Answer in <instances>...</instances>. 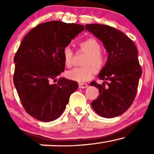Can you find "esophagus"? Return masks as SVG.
Instances as JSON below:
<instances>
[{
	"instance_id": "34e87169",
	"label": "esophagus",
	"mask_w": 154,
	"mask_h": 154,
	"mask_svg": "<svg viewBox=\"0 0 154 154\" xmlns=\"http://www.w3.org/2000/svg\"><path fill=\"white\" fill-rule=\"evenodd\" d=\"M88 85H87V84H85V83H81V84H79V88H83V89H84V88H88Z\"/></svg>"
}]
</instances>
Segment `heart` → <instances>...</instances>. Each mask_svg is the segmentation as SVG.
I'll list each match as a JSON object with an SVG mask.
<instances>
[{"label":"heart","mask_w":154,"mask_h":154,"mask_svg":"<svg viewBox=\"0 0 154 154\" xmlns=\"http://www.w3.org/2000/svg\"><path fill=\"white\" fill-rule=\"evenodd\" d=\"M80 47L86 51L88 55L84 61L85 66L75 67L67 71L66 76L68 79L76 81L78 83H84L89 81L93 77L94 69L90 65H92L96 69H101L104 65V60L101 54L100 44L94 38H88L80 43ZM64 63L66 66H71L73 56V52L69 46H66L62 52Z\"/></svg>","instance_id":"heart-1"}]
</instances>
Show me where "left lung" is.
<instances>
[{
    "label": "left lung",
    "instance_id": "left-lung-1",
    "mask_svg": "<svg viewBox=\"0 0 154 154\" xmlns=\"http://www.w3.org/2000/svg\"><path fill=\"white\" fill-rule=\"evenodd\" d=\"M85 31L100 40L108 52L106 64L98 74L105 81L102 85L95 81L90 83L99 89V97L91 103L92 107L102 117L119 116L129 109L136 96L142 75L137 50L129 37L111 26L86 24Z\"/></svg>",
    "mask_w": 154,
    "mask_h": 154
}]
</instances>
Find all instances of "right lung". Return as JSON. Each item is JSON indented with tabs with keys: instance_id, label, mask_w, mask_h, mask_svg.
<instances>
[{
	"instance_id": "right-lung-1",
	"label": "right lung",
	"mask_w": 154,
	"mask_h": 154,
	"mask_svg": "<svg viewBox=\"0 0 154 154\" xmlns=\"http://www.w3.org/2000/svg\"><path fill=\"white\" fill-rule=\"evenodd\" d=\"M85 29L81 24L50 21L31 29L22 40L14 57V85L29 115L50 122L60 116L76 81L57 77L64 70L62 52Z\"/></svg>"
}]
</instances>
